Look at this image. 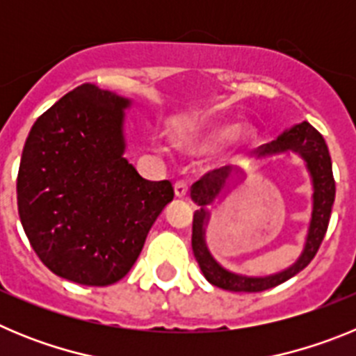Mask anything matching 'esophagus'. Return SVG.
I'll return each mask as SVG.
<instances>
[{
    "label": "esophagus",
    "instance_id": "34e87169",
    "mask_svg": "<svg viewBox=\"0 0 356 356\" xmlns=\"http://www.w3.org/2000/svg\"><path fill=\"white\" fill-rule=\"evenodd\" d=\"M187 193H188V187H187V184H185V181H176L175 184V196L176 197H185L187 196Z\"/></svg>",
    "mask_w": 356,
    "mask_h": 356
}]
</instances>
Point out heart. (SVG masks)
<instances>
[{
    "instance_id": "1",
    "label": "heart",
    "mask_w": 356,
    "mask_h": 356,
    "mask_svg": "<svg viewBox=\"0 0 356 356\" xmlns=\"http://www.w3.org/2000/svg\"><path fill=\"white\" fill-rule=\"evenodd\" d=\"M251 131L250 127L246 124H232V122H216V124H210L209 128L197 134L196 137L188 139L185 143V147L188 151H194V153H205V151L213 149V147L221 146L228 140V146L232 149H238V147L246 146L250 143Z\"/></svg>"
}]
</instances>
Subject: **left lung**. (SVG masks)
Segmentation results:
<instances>
[{"label":"left lung","mask_w":356,"mask_h":356,"mask_svg":"<svg viewBox=\"0 0 356 356\" xmlns=\"http://www.w3.org/2000/svg\"><path fill=\"white\" fill-rule=\"evenodd\" d=\"M289 151L296 153L303 160L308 175H310V180H312V216H310V225H308L303 251L298 257V260L287 269L275 273V275L246 276L228 271L226 267H222L213 259L209 246H207V226L210 221V209L216 203L225 200L229 191L237 187L246 178V172L242 169L234 171L232 168L213 169L193 185L191 197L200 207V210L194 212L193 251L203 276L216 287L232 292L267 291V289L284 284L289 278L303 271L305 267L310 264V260L316 257L321 242L325 238L326 229H328L332 207L333 201H335L332 159H330L328 146H326L323 135L307 121L294 124L280 135L278 139L269 144H264L254 153H257L259 160H266L276 155H284Z\"/></svg>","instance_id":"obj_1"}]
</instances>
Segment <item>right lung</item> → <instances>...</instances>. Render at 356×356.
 <instances>
[{
    "mask_svg": "<svg viewBox=\"0 0 356 356\" xmlns=\"http://www.w3.org/2000/svg\"><path fill=\"white\" fill-rule=\"evenodd\" d=\"M131 99L85 83L31 127L17 175V209L31 248L49 271L90 287L128 275L171 181L144 180L124 159Z\"/></svg>",
    "mask_w": 356,
    "mask_h": 356,
    "instance_id": "1",
    "label": "right lung"
}]
</instances>
